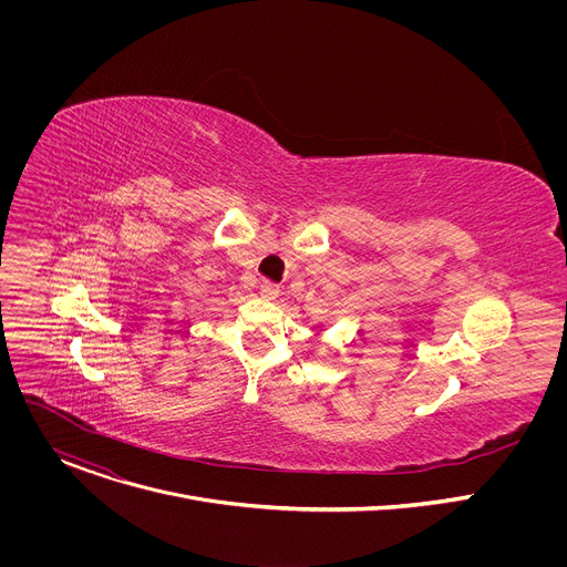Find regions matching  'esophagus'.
Segmentation results:
<instances>
[{
    "instance_id": "1",
    "label": "esophagus",
    "mask_w": 567,
    "mask_h": 567,
    "mask_svg": "<svg viewBox=\"0 0 567 567\" xmlns=\"http://www.w3.org/2000/svg\"><path fill=\"white\" fill-rule=\"evenodd\" d=\"M260 293H262L265 298H278L280 287H278L276 282H271V280H265V282L260 285Z\"/></svg>"
}]
</instances>
